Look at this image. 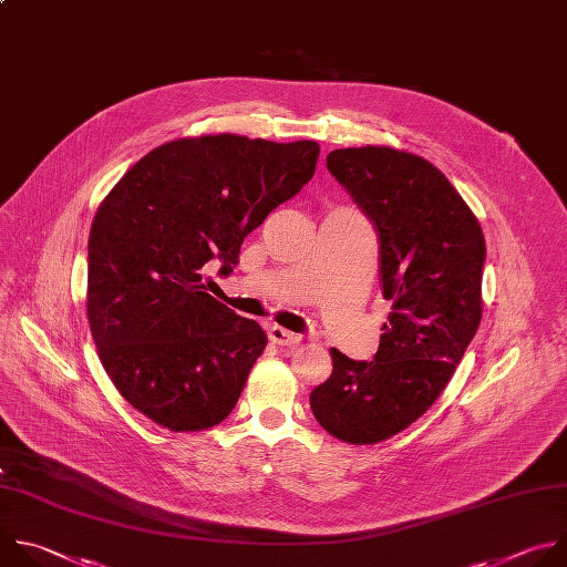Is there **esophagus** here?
Returning a JSON list of instances; mask_svg holds the SVG:
<instances>
[{"mask_svg":"<svg viewBox=\"0 0 567 567\" xmlns=\"http://www.w3.org/2000/svg\"><path fill=\"white\" fill-rule=\"evenodd\" d=\"M268 337H270L272 344H279V347H295V344L301 342V337L297 332H290L281 326H270Z\"/></svg>","mask_w":567,"mask_h":567,"instance_id":"34e87169","label":"esophagus"}]
</instances>
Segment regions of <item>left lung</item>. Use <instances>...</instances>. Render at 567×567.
Here are the masks:
<instances>
[{
	"label": "left lung",
	"mask_w": 567,
	"mask_h": 567,
	"mask_svg": "<svg viewBox=\"0 0 567 567\" xmlns=\"http://www.w3.org/2000/svg\"><path fill=\"white\" fill-rule=\"evenodd\" d=\"M326 167L375 225L391 312L371 362L330 349L310 409L330 435L375 444L413 424L463 360L483 317L485 237L456 187L415 154L349 147Z\"/></svg>",
	"instance_id": "1"
}]
</instances>
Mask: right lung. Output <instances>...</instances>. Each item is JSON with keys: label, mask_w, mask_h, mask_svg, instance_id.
I'll return each instance as SVG.
<instances>
[{"label": "right lung", "mask_w": 567, "mask_h": 567, "mask_svg": "<svg viewBox=\"0 0 567 567\" xmlns=\"http://www.w3.org/2000/svg\"><path fill=\"white\" fill-rule=\"evenodd\" d=\"M315 141L178 138L143 156L100 203L86 317L118 393L169 431L228 417L268 337L200 284L230 275L244 239L315 174Z\"/></svg>", "instance_id": "obj_1"}]
</instances>
